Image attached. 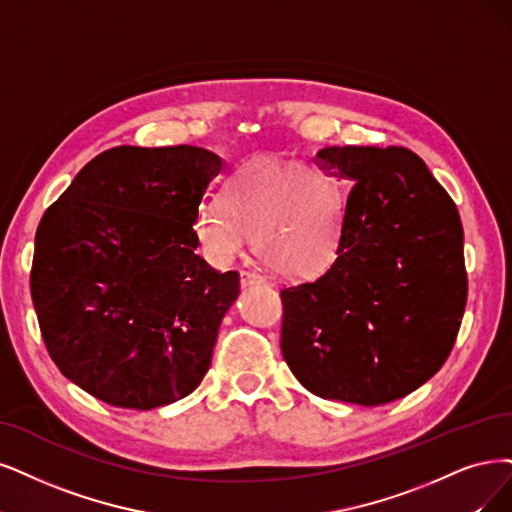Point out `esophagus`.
Returning a JSON list of instances; mask_svg holds the SVG:
<instances>
[{
  "mask_svg": "<svg viewBox=\"0 0 512 512\" xmlns=\"http://www.w3.org/2000/svg\"><path fill=\"white\" fill-rule=\"evenodd\" d=\"M266 278H263L261 274H257V272H249V270H242L240 272V285H242V289H246V287H253V285H266Z\"/></svg>",
  "mask_w": 512,
  "mask_h": 512,
  "instance_id": "1",
  "label": "esophagus"
}]
</instances>
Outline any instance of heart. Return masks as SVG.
Instances as JSON below:
<instances>
[{"mask_svg": "<svg viewBox=\"0 0 512 512\" xmlns=\"http://www.w3.org/2000/svg\"><path fill=\"white\" fill-rule=\"evenodd\" d=\"M223 206H206L194 236L213 266L232 263L253 236V251L287 276L325 270L339 249L346 196L335 177L304 162L255 158L223 185Z\"/></svg>", "mask_w": 512, "mask_h": 512, "instance_id": "1", "label": "heart"}]
</instances>
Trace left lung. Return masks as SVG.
<instances>
[{
	"mask_svg": "<svg viewBox=\"0 0 512 512\" xmlns=\"http://www.w3.org/2000/svg\"><path fill=\"white\" fill-rule=\"evenodd\" d=\"M354 183L331 266L282 297V356L320 399L375 407L437 373L456 344L468 278L456 204L405 147H325Z\"/></svg>",
	"mask_w": 512,
	"mask_h": 512,
	"instance_id": "left-lung-1",
	"label": "left lung"
}]
</instances>
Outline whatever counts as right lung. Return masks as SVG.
Listing matches in <instances>:
<instances>
[{"instance_id": "add662e5", "label": "right lung", "mask_w": 512, "mask_h": 512, "mask_svg": "<svg viewBox=\"0 0 512 512\" xmlns=\"http://www.w3.org/2000/svg\"><path fill=\"white\" fill-rule=\"evenodd\" d=\"M223 162L202 147H111L35 232L31 299L61 373L107 405L154 409L194 392L240 293L196 255L194 221Z\"/></svg>"}]
</instances>
